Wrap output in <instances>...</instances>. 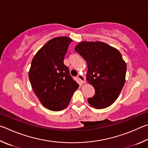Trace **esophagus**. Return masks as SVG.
I'll use <instances>...</instances> for the list:
<instances>
[{
  "label": "esophagus",
  "mask_w": 148,
  "mask_h": 148,
  "mask_svg": "<svg viewBox=\"0 0 148 148\" xmlns=\"http://www.w3.org/2000/svg\"><path fill=\"white\" fill-rule=\"evenodd\" d=\"M78 79L82 83H85V82H86V79H85L83 75H79Z\"/></svg>",
  "instance_id": "esophagus-1"
}]
</instances>
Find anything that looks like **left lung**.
Returning <instances> with one entry per match:
<instances>
[{"label":"left lung","mask_w":148,"mask_h":148,"mask_svg":"<svg viewBox=\"0 0 148 148\" xmlns=\"http://www.w3.org/2000/svg\"><path fill=\"white\" fill-rule=\"evenodd\" d=\"M75 51L86 60V80L95 91L88 102L96 109L110 107L125 82L127 66L120 52L102 41H87L79 43Z\"/></svg>","instance_id":"8db88e82"}]
</instances>
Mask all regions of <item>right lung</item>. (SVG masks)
Returning <instances> with one entry per match:
<instances>
[{
	"mask_svg": "<svg viewBox=\"0 0 148 148\" xmlns=\"http://www.w3.org/2000/svg\"><path fill=\"white\" fill-rule=\"evenodd\" d=\"M71 41L67 36L51 39L36 53L31 63L28 72L31 86L41 105L50 110L66 108L79 86L64 64Z\"/></svg>",
	"mask_w": 148,
	"mask_h": 148,
	"instance_id": "obj_1",
	"label": "right lung"
}]
</instances>
